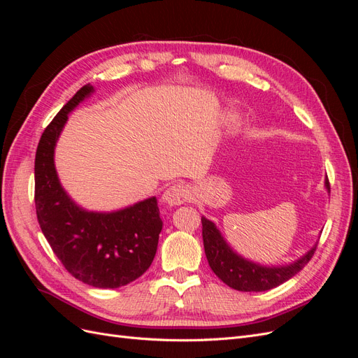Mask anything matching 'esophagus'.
<instances>
[{
    "label": "esophagus",
    "mask_w": 358,
    "mask_h": 358,
    "mask_svg": "<svg viewBox=\"0 0 358 358\" xmlns=\"http://www.w3.org/2000/svg\"><path fill=\"white\" fill-rule=\"evenodd\" d=\"M189 199V191L187 187L183 185H171L167 188L162 194L161 201L162 204H166L167 208H171V206H180Z\"/></svg>",
    "instance_id": "34e87169"
}]
</instances>
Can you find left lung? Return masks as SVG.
Wrapping results in <instances>:
<instances>
[{
	"mask_svg": "<svg viewBox=\"0 0 358 358\" xmlns=\"http://www.w3.org/2000/svg\"><path fill=\"white\" fill-rule=\"evenodd\" d=\"M324 187L330 192V183L327 178L324 180ZM201 224L204 254L206 258H208L210 268L224 284L237 291L259 292L272 289L287 282L288 279L297 275L309 263V259L317 249L315 243L305 255L289 264L263 266L237 254L227 243L215 222L201 216Z\"/></svg>",
	"mask_w": 358,
	"mask_h": 358,
	"instance_id": "obj_1",
	"label": "left lung"
}]
</instances>
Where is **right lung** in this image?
I'll return each instance as SVG.
<instances>
[{"label":"right lung","instance_id":"right-lung-1","mask_svg":"<svg viewBox=\"0 0 358 358\" xmlns=\"http://www.w3.org/2000/svg\"><path fill=\"white\" fill-rule=\"evenodd\" d=\"M95 92L85 85L48 125L36 152V210L52 251L76 279L119 288L142 276L157 254L162 221L157 197L113 212L86 210L62 188L55 148L69 113Z\"/></svg>","mask_w":358,"mask_h":358}]
</instances>
